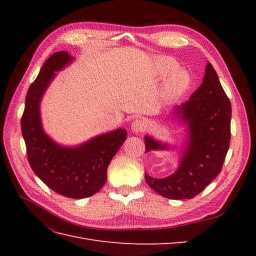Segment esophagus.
Listing matches in <instances>:
<instances>
[{"label": "esophagus", "instance_id": "esophagus-1", "mask_svg": "<svg viewBox=\"0 0 256 256\" xmlns=\"http://www.w3.org/2000/svg\"><path fill=\"white\" fill-rule=\"evenodd\" d=\"M145 128H146L145 122L141 118H136L132 122V124H131V129H132L134 132H143Z\"/></svg>", "mask_w": 256, "mask_h": 256}]
</instances>
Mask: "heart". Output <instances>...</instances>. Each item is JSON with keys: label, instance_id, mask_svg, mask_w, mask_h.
<instances>
[{"label": "heart", "instance_id": "b5f03b06", "mask_svg": "<svg viewBox=\"0 0 256 256\" xmlns=\"http://www.w3.org/2000/svg\"><path fill=\"white\" fill-rule=\"evenodd\" d=\"M176 68V63L168 58H161L158 60L157 70L160 76H166L171 71V74L168 76V78L164 85V92L166 97L175 98L182 95L184 92L187 90L189 88L191 79L189 74L184 69H174Z\"/></svg>", "mask_w": 256, "mask_h": 256}]
</instances>
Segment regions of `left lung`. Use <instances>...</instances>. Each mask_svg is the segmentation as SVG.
Listing matches in <instances>:
<instances>
[{
	"mask_svg": "<svg viewBox=\"0 0 256 256\" xmlns=\"http://www.w3.org/2000/svg\"><path fill=\"white\" fill-rule=\"evenodd\" d=\"M176 113L189 124V143L177 172L145 180L158 194L170 200L192 198L202 192L222 170L230 141L232 106L212 65L208 63L203 83ZM166 148L145 136V152Z\"/></svg>",
	"mask_w": 256,
	"mask_h": 256,
	"instance_id": "8db88e82",
	"label": "left lung"
}]
</instances>
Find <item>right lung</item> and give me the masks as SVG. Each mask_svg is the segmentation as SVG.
Listing matches in <instances>:
<instances>
[{
	"label": "right lung",
	"mask_w": 256,
	"mask_h": 256,
	"mask_svg": "<svg viewBox=\"0 0 256 256\" xmlns=\"http://www.w3.org/2000/svg\"><path fill=\"white\" fill-rule=\"evenodd\" d=\"M72 60L69 54L60 51L46 60L40 74L28 88L21 130L28 164L34 173L58 194L84 198L95 194L104 186L108 166L125 142L127 131L118 129L76 148L60 147L44 134L40 116V99L54 72Z\"/></svg>",
	"instance_id": "right-lung-1"
}]
</instances>
